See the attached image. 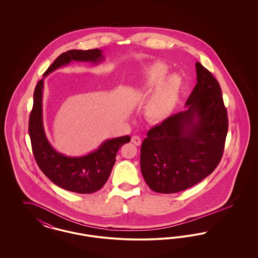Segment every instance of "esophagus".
I'll list each match as a JSON object with an SVG mask.
<instances>
[{
    "label": "esophagus",
    "mask_w": 258,
    "mask_h": 258,
    "mask_svg": "<svg viewBox=\"0 0 258 258\" xmlns=\"http://www.w3.org/2000/svg\"><path fill=\"white\" fill-rule=\"evenodd\" d=\"M132 142L136 146H139V145H141V138L139 136H137V135H134L132 137Z\"/></svg>",
    "instance_id": "34e87169"
}]
</instances>
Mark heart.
<instances>
[{
  "label": "heart",
  "instance_id": "heart-1",
  "mask_svg": "<svg viewBox=\"0 0 258 258\" xmlns=\"http://www.w3.org/2000/svg\"><path fill=\"white\" fill-rule=\"evenodd\" d=\"M168 67L156 61L149 64L143 76L136 86V91L141 96H147L153 89L151 98L145 108L148 120L153 123H160L168 118L174 109L181 90V79L178 75H169Z\"/></svg>",
  "mask_w": 258,
  "mask_h": 258
}]
</instances>
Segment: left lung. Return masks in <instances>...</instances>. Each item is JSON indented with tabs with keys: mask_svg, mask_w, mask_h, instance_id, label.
Wrapping results in <instances>:
<instances>
[{
	"mask_svg": "<svg viewBox=\"0 0 258 258\" xmlns=\"http://www.w3.org/2000/svg\"><path fill=\"white\" fill-rule=\"evenodd\" d=\"M196 68L197 83L186 110L152 127L141 145V172L156 192L175 194L198 184L223 154L228 118L221 86L199 61Z\"/></svg>",
	"mask_w": 258,
	"mask_h": 258,
	"instance_id": "left-lung-1",
	"label": "left lung"
}]
</instances>
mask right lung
Returning <instances> with one entry per match:
<instances>
[{
  "label": "right lung",
  "mask_w": 258,
  "mask_h": 258,
  "mask_svg": "<svg viewBox=\"0 0 258 258\" xmlns=\"http://www.w3.org/2000/svg\"><path fill=\"white\" fill-rule=\"evenodd\" d=\"M102 60L101 50H69L53 61L43 76L72 61L98 63ZM42 90L43 78L38 81L35 89L34 105L29 119V135L38 167L51 182L63 189L77 194L97 191L108 180L119 149L131 141V136L106 140L98 150L83 157L72 158L58 153L50 145L43 128Z\"/></svg>",
  "instance_id": "1"
}]
</instances>
